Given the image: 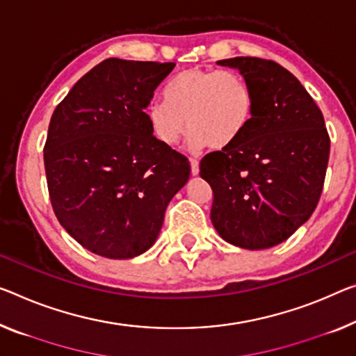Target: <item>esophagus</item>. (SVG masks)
Instances as JSON below:
<instances>
[{"label":"esophagus","mask_w":356,"mask_h":356,"mask_svg":"<svg viewBox=\"0 0 356 356\" xmlns=\"http://www.w3.org/2000/svg\"><path fill=\"white\" fill-rule=\"evenodd\" d=\"M189 162H191V173H193L195 177V175H199V161L191 159Z\"/></svg>","instance_id":"esophagus-1"}]
</instances>
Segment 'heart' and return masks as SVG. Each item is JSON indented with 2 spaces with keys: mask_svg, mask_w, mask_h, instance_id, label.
<instances>
[{
  "mask_svg": "<svg viewBox=\"0 0 356 356\" xmlns=\"http://www.w3.org/2000/svg\"><path fill=\"white\" fill-rule=\"evenodd\" d=\"M253 109V90L240 73L191 68L170 79L165 102H152L146 116L163 145H177L188 124L191 147L222 149L245 134Z\"/></svg>",
  "mask_w": 356,
  "mask_h": 356,
  "instance_id": "1",
  "label": "heart"
}]
</instances>
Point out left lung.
<instances>
[{"instance_id":"left-lung-1","label":"left lung","mask_w":356,"mask_h":356,"mask_svg":"<svg viewBox=\"0 0 356 356\" xmlns=\"http://www.w3.org/2000/svg\"><path fill=\"white\" fill-rule=\"evenodd\" d=\"M238 70L254 95L248 129L200 161L211 186V222L226 242L266 250L285 242L316 209L330 159L325 119L304 86L258 57L216 62Z\"/></svg>"}]
</instances>
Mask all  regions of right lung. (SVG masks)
<instances>
[{"mask_svg":"<svg viewBox=\"0 0 356 356\" xmlns=\"http://www.w3.org/2000/svg\"><path fill=\"white\" fill-rule=\"evenodd\" d=\"M175 63L108 58L84 74L49 124L44 167L57 220L109 259L154 245L189 161L152 135L145 109Z\"/></svg>","mask_w":356,"mask_h":356,"instance_id":"1","label":"right lung"}]
</instances>
